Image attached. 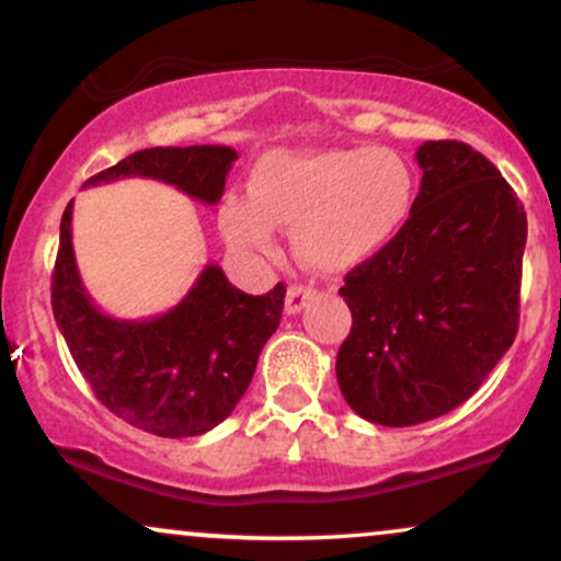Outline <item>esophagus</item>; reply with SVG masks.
Segmentation results:
<instances>
[{
	"instance_id": "esophagus-1",
	"label": "esophagus",
	"mask_w": 561,
	"mask_h": 561,
	"mask_svg": "<svg viewBox=\"0 0 561 561\" xmlns=\"http://www.w3.org/2000/svg\"><path fill=\"white\" fill-rule=\"evenodd\" d=\"M311 287H302V285H293L287 289V298H285V311L287 313H300L306 308V302L311 300Z\"/></svg>"
}]
</instances>
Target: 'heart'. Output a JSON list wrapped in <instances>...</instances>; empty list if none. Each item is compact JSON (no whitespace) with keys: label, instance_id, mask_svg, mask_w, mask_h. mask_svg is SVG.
<instances>
[{"label":"heart","instance_id":"heart-1","mask_svg":"<svg viewBox=\"0 0 561 561\" xmlns=\"http://www.w3.org/2000/svg\"><path fill=\"white\" fill-rule=\"evenodd\" d=\"M414 199V169L390 147L276 150L253 165L250 195L221 199L218 227L250 255H274L276 227H293L308 268L345 274L401 237Z\"/></svg>","mask_w":561,"mask_h":561}]
</instances>
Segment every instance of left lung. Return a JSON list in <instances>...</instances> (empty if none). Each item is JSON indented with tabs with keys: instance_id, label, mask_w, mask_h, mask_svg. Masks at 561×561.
<instances>
[{
	"instance_id": "obj_1",
	"label": "left lung",
	"mask_w": 561,
	"mask_h": 561,
	"mask_svg": "<svg viewBox=\"0 0 561 561\" xmlns=\"http://www.w3.org/2000/svg\"><path fill=\"white\" fill-rule=\"evenodd\" d=\"M414 214L340 287L353 313L337 353L347 405L385 427L448 414L512 347L527 240L523 203L465 141H424Z\"/></svg>"
}]
</instances>
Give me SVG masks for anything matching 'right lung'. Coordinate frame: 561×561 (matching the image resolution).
I'll return each instance as SVG.
<instances>
[{
	"mask_svg": "<svg viewBox=\"0 0 561 561\" xmlns=\"http://www.w3.org/2000/svg\"><path fill=\"white\" fill-rule=\"evenodd\" d=\"M237 152L224 145L150 147L83 186L141 176L216 205ZM68 203L53 272V311L76 366L115 416L160 437H195L234 411L279 327L285 285L248 295L208 263L179 306L152 319H115L83 287L70 242Z\"/></svg>",
	"mask_w": 561,
	"mask_h": 561,
	"instance_id": "1",
	"label": "right lung"
}]
</instances>
